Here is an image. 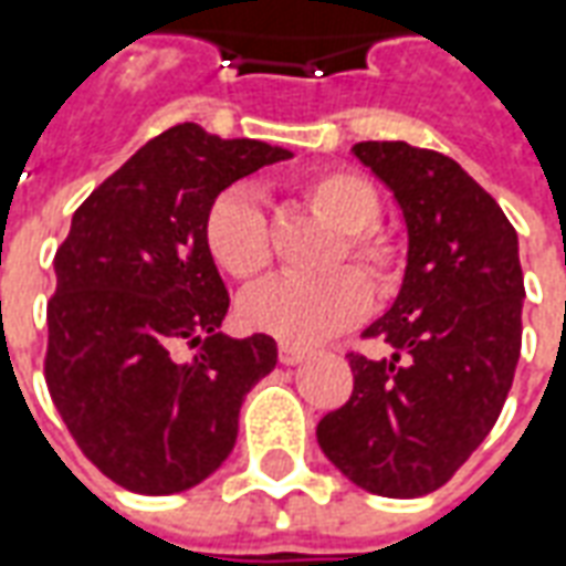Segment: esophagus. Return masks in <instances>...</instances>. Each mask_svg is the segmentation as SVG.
I'll list each match as a JSON object with an SVG mask.
<instances>
[{
	"label": "esophagus",
	"instance_id": "obj_1",
	"mask_svg": "<svg viewBox=\"0 0 566 566\" xmlns=\"http://www.w3.org/2000/svg\"><path fill=\"white\" fill-rule=\"evenodd\" d=\"M308 357V348L294 343H279V360H282L284 367H294V364H303Z\"/></svg>",
	"mask_w": 566,
	"mask_h": 566
}]
</instances>
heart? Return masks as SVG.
Listing matches in <instances>:
<instances>
[{
  "label": "heart",
  "instance_id": "obj_1",
  "mask_svg": "<svg viewBox=\"0 0 566 566\" xmlns=\"http://www.w3.org/2000/svg\"><path fill=\"white\" fill-rule=\"evenodd\" d=\"M296 190L339 230V242L327 254L333 272L321 279H275L251 291L239 312L251 331L284 343H318L364 318L369 290L376 296L397 294L406 251L397 233L379 223L381 199L367 175L348 166H318L296 178ZM202 239L211 260L235 282H258L270 272V223L251 190L233 187L218 193L206 211ZM343 262H355L361 272L348 271Z\"/></svg>",
  "mask_w": 566,
  "mask_h": 566
}]
</instances>
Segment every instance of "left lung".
Returning <instances> with one entry per match:
<instances>
[{"label": "left lung", "instance_id": "1", "mask_svg": "<svg viewBox=\"0 0 566 566\" xmlns=\"http://www.w3.org/2000/svg\"><path fill=\"white\" fill-rule=\"evenodd\" d=\"M355 157L400 202L409 263L400 296L348 352L352 397L321 418L318 446L355 485L421 497L449 482L491 433L522 355L518 235L458 163L409 142H357Z\"/></svg>", "mask_w": 566, "mask_h": 566}]
</instances>
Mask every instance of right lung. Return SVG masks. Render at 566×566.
Masks as SVG:
<instances>
[{"mask_svg":"<svg viewBox=\"0 0 566 566\" xmlns=\"http://www.w3.org/2000/svg\"><path fill=\"white\" fill-rule=\"evenodd\" d=\"M291 150L181 124L142 145L72 214L48 300L44 381L93 467L136 494H175L233 451L239 409L275 367V339L218 333L230 294L206 211ZM198 352L181 361L177 345Z\"/></svg>","mask_w":566,"mask_h":566,"instance_id":"1","label":"right lung"}]
</instances>
